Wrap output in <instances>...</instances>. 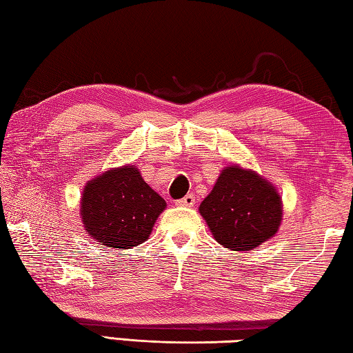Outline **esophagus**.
Returning a JSON list of instances; mask_svg holds the SVG:
<instances>
[{
	"label": "esophagus",
	"instance_id": "34e87169",
	"mask_svg": "<svg viewBox=\"0 0 353 353\" xmlns=\"http://www.w3.org/2000/svg\"><path fill=\"white\" fill-rule=\"evenodd\" d=\"M176 205H184V208H192L195 204V196L194 195H185L184 198L175 201Z\"/></svg>",
	"mask_w": 353,
	"mask_h": 353
}]
</instances>
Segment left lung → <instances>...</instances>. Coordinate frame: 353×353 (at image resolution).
Instances as JSON below:
<instances>
[{"label":"left lung","instance_id":"1","mask_svg":"<svg viewBox=\"0 0 353 353\" xmlns=\"http://www.w3.org/2000/svg\"><path fill=\"white\" fill-rule=\"evenodd\" d=\"M216 241L230 250H252L274 236L283 219V203L274 184L256 172L229 165L199 204Z\"/></svg>","mask_w":353,"mask_h":353}]
</instances>
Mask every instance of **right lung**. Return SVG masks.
<instances>
[{
    "instance_id": "obj_1",
    "label": "right lung",
    "mask_w": 353,
    "mask_h": 353,
    "mask_svg": "<svg viewBox=\"0 0 353 353\" xmlns=\"http://www.w3.org/2000/svg\"><path fill=\"white\" fill-rule=\"evenodd\" d=\"M165 201L134 165L110 169L85 184L81 221L108 248L132 249L149 238Z\"/></svg>"
}]
</instances>
